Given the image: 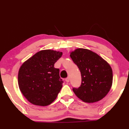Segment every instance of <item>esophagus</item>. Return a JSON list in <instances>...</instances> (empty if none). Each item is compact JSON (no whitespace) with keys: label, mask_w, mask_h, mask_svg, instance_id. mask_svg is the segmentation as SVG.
Segmentation results:
<instances>
[{"label":"esophagus","mask_w":129,"mask_h":129,"mask_svg":"<svg viewBox=\"0 0 129 129\" xmlns=\"http://www.w3.org/2000/svg\"><path fill=\"white\" fill-rule=\"evenodd\" d=\"M66 81L67 82H70V77H67V78L66 79Z\"/></svg>","instance_id":"1"}]
</instances>
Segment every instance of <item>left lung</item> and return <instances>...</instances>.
Here are the masks:
<instances>
[{
  "mask_svg": "<svg viewBox=\"0 0 129 129\" xmlns=\"http://www.w3.org/2000/svg\"><path fill=\"white\" fill-rule=\"evenodd\" d=\"M70 57L81 73L82 83L73 88L76 95L86 103L99 102L111 89L112 70L105 59L88 49H79L70 52Z\"/></svg>",
  "mask_w": 129,
  "mask_h": 129,
  "instance_id": "obj_1",
  "label": "left lung"
}]
</instances>
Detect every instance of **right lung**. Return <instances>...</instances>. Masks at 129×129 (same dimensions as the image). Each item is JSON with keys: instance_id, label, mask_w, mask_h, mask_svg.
<instances>
[{"instance_id": "1", "label": "right lung", "mask_w": 129, "mask_h": 129, "mask_svg": "<svg viewBox=\"0 0 129 129\" xmlns=\"http://www.w3.org/2000/svg\"><path fill=\"white\" fill-rule=\"evenodd\" d=\"M62 55V52L52 50H41L20 67L18 86L30 103L45 106L56 99L63 81L59 76V69H55L54 65Z\"/></svg>"}]
</instances>
